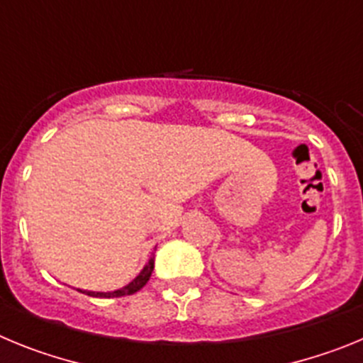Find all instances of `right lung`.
<instances>
[{"mask_svg":"<svg viewBox=\"0 0 363 363\" xmlns=\"http://www.w3.org/2000/svg\"><path fill=\"white\" fill-rule=\"evenodd\" d=\"M152 271H154V256L147 262V265L142 269V272H140V274H138L129 285H125V287H121V289L112 291V293H94V291H82V293L89 294V296H96V298H120V296H127V294H134L142 289L147 281H149Z\"/></svg>","mask_w":363,"mask_h":363,"instance_id":"obj_1","label":"right lung"}]
</instances>
